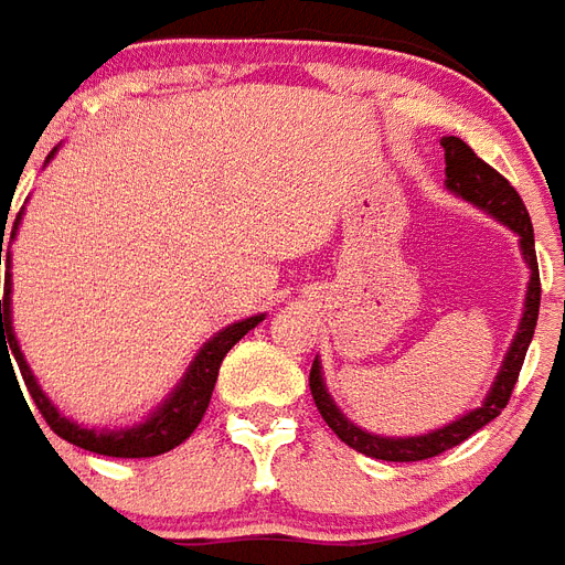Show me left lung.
Here are the masks:
<instances>
[{
	"mask_svg": "<svg viewBox=\"0 0 565 565\" xmlns=\"http://www.w3.org/2000/svg\"><path fill=\"white\" fill-rule=\"evenodd\" d=\"M443 149H446V185L452 188L455 194H461L463 200H470L476 206L488 209L491 215L509 224L521 236V250H524V260L530 266V287H527V305H524V317H521V329H518L515 341L505 353V362L497 374V383L491 388V395L484 398L479 411L467 413L452 425H446L440 431L425 434V437H404V440H388V437H374V434L362 431L353 422H347L338 407L329 398V392L320 377V365H311V395L320 416L326 425L335 431L341 443H347L350 449L367 455V458H380V461H425L434 455H443L446 449H455L458 443H463L470 434L484 428L488 422L497 419L503 407L512 398V388L518 383L524 356H527V347L533 341L539 320V299H542V284H539V263H536V242H533V224H530L527 206L524 200L518 198V191L509 185V179L500 177L494 167L484 164L482 158L463 143L461 137H443Z\"/></svg>",
	"mask_w": 565,
	"mask_h": 565,
	"instance_id": "left-lung-1",
	"label": "left lung"
}]
</instances>
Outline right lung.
Returning <instances> with one entry per match:
<instances>
[{
    "mask_svg": "<svg viewBox=\"0 0 565 565\" xmlns=\"http://www.w3.org/2000/svg\"><path fill=\"white\" fill-rule=\"evenodd\" d=\"M20 224V212H17L14 227ZM2 236H6V230H2ZM11 239H14V230H11ZM6 260V294L0 299V359L8 356L6 362H11L14 356L17 367H20V374H23V383H26L29 395L35 401L38 413L44 416V422L50 425V431L60 434L62 440L74 443V446H81V449H89V452L98 455H110V458H152V455L170 452V449H177L179 443L188 440L194 428L203 419V413L209 407V398H212V388H215V380H218V367L227 356V350L242 335H248L254 326L260 323L263 317H248V320H242V323L227 326L224 332L212 338L203 350L194 359V365L188 367L185 380L179 383L177 392L167 398V404L161 411L154 413L152 419L143 422V425H137V428H128V431H116V434H98L89 431V428H81V425H74L65 416H60V411L53 407L47 401V395L41 392V386L32 377V371H29L26 359L20 353V347L14 341V332H11V257H8V250H2V239H0V263ZM9 341L6 342L4 338ZM12 353L8 354L7 350ZM17 380V377H14Z\"/></svg>",
    "mask_w": 565,
    "mask_h": 565,
    "instance_id": "obj_1",
    "label": "right lung"
}]
</instances>
